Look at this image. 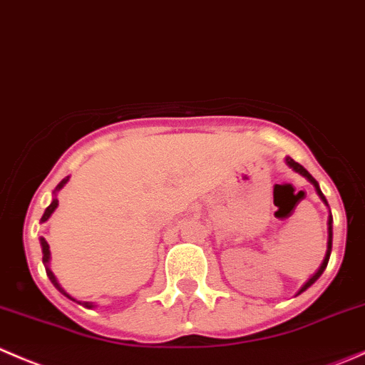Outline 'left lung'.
Here are the masks:
<instances>
[{
	"label": "left lung",
	"mask_w": 365,
	"mask_h": 365,
	"mask_svg": "<svg viewBox=\"0 0 365 365\" xmlns=\"http://www.w3.org/2000/svg\"><path fill=\"white\" fill-rule=\"evenodd\" d=\"M284 161H286V165H287V167H289V168H291V170H293V172H297V174H300V175H302V178H305V179H307V181H309L310 184H312V186H314V190H316V193H317V197H319V198H321V202H323V204H324V205H327V207H328V202H327V198H324L323 191H321L319 184H317V181H316V179H314V178H312V175H310V174H309V172H307V170H305V168H304V167H302V165H300V163H297V161H294V160H293V158H289V156H287V158H286V160H284ZM328 211H330V207H328ZM331 223H334V218H331V212H328V223H327V225H328V241H327V254H324V259H323V262H321V266H319V268H317V272H316V273H314V275H312V277H310V279H309V280H307V282L304 284V286H302V289H300V291H298V293H297V297H298V294H302V293H304V291H307V289H309V287H310V286H312V284H314V282H316V280H317V279H319V277H321V273H323V272H324V269H327V264H328V259H330V254H331V237H334V230H331V229H334V227H331Z\"/></svg>",
	"instance_id": "8db88e82"
}]
</instances>
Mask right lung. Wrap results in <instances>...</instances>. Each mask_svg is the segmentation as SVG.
Listing matches in <instances>:
<instances>
[{"instance_id": "right-lung-1", "label": "right lung", "mask_w": 365, "mask_h": 365, "mask_svg": "<svg viewBox=\"0 0 365 365\" xmlns=\"http://www.w3.org/2000/svg\"><path fill=\"white\" fill-rule=\"evenodd\" d=\"M68 179H71V175H67V178H65V179H61V181L58 182V186H56L55 190H53V200H51V204H49L48 207H46L44 215H42V218H41V223L48 222V220L51 218L53 212H55V209L58 207V191L65 186V184L68 182ZM41 248H42V262H44L46 273H48V277H49V280H51V282H53V286H55L61 294H65V297H67L68 300L76 302V304L86 307V309H93V307H97V304H93V302L76 300L74 297H71V294H68L67 291H65L63 287H61V284L58 282V279H56V275H55V273H53V269H51V250H49V245H48V241L44 240V237H41Z\"/></svg>"}]
</instances>
